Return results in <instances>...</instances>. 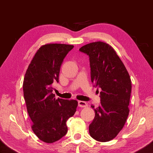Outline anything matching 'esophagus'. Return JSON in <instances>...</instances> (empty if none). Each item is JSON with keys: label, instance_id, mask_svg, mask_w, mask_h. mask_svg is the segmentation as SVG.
Instances as JSON below:
<instances>
[{"label": "esophagus", "instance_id": "esophagus-1", "mask_svg": "<svg viewBox=\"0 0 153 153\" xmlns=\"http://www.w3.org/2000/svg\"><path fill=\"white\" fill-rule=\"evenodd\" d=\"M78 106L79 107H86L88 106V104L86 102L79 100V101H78Z\"/></svg>", "mask_w": 153, "mask_h": 153}]
</instances>
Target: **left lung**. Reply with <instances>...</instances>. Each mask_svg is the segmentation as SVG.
<instances>
[{"mask_svg":"<svg viewBox=\"0 0 153 153\" xmlns=\"http://www.w3.org/2000/svg\"><path fill=\"white\" fill-rule=\"evenodd\" d=\"M89 56L91 81L100 88V104L89 126L92 138L99 142L115 138L128 117L131 83L128 71L115 50L108 44L95 42L79 48Z\"/></svg>","mask_w":153,"mask_h":153,"instance_id":"obj_1","label":"left lung"}]
</instances>
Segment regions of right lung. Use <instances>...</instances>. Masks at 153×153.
Here are the masks:
<instances>
[{
	"instance_id": "1",
	"label": "right lung",
	"mask_w": 153,
	"mask_h": 153,
	"mask_svg": "<svg viewBox=\"0 0 153 153\" xmlns=\"http://www.w3.org/2000/svg\"><path fill=\"white\" fill-rule=\"evenodd\" d=\"M73 45L47 44L36 52L25 74L23 90L32 129L40 140L53 143L67 132V121L77 101L55 98L53 84L59 82L61 64Z\"/></svg>"
}]
</instances>
